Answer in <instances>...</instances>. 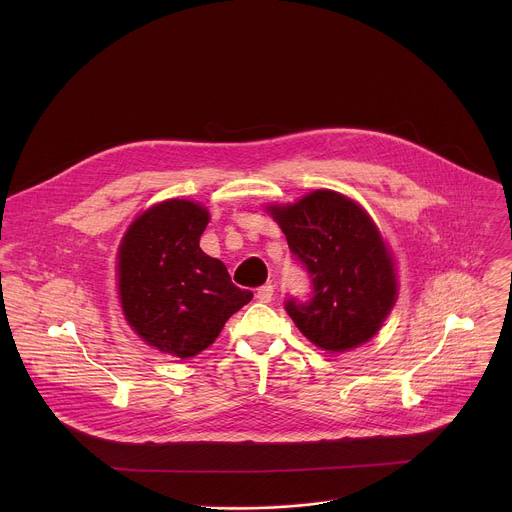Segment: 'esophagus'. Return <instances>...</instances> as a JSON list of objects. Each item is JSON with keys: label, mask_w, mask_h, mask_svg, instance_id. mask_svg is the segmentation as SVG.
<instances>
[{"label": "esophagus", "mask_w": 512, "mask_h": 512, "mask_svg": "<svg viewBox=\"0 0 512 512\" xmlns=\"http://www.w3.org/2000/svg\"><path fill=\"white\" fill-rule=\"evenodd\" d=\"M255 298H257L261 304H269V302L273 300V285H271V283H267V285H261V287L257 289Z\"/></svg>", "instance_id": "1"}]
</instances>
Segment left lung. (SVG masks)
<instances>
[{"instance_id": "left-lung-1", "label": "left lung", "mask_w": 512, "mask_h": 512, "mask_svg": "<svg viewBox=\"0 0 512 512\" xmlns=\"http://www.w3.org/2000/svg\"><path fill=\"white\" fill-rule=\"evenodd\" d=\"M269 212L312 277L308 302H285L289 318L330 352L369 342L397 300L393 259L373 218L334 190H314Z\"/></svg>"}]
</instances>
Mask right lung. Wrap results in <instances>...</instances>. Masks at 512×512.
I'll return each instance as SVG.
<instances>
[{
    "label": "right lung",
    "mask_w": 512,
    "mask_h": 512,
    "mask_svg": "<svg viewBox=\"0 0 512 512\" xmlns=\"http://www.w3.org/2000/svg\"><path fill=\"white\" fill-rule=\"evenodd\" d=\"M208 221L192 200H164L135 218L117 255L125 320L150 346L182 360L208 348L253 298L200 249Z\"/></svg>",
    "instance_id": "add662e5"
}]
</instances>
